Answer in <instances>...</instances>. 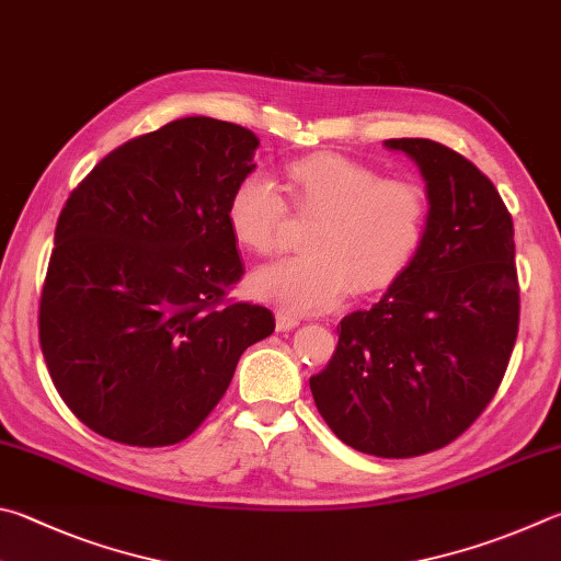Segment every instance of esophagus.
<instances>
[{
	"mask_svg": "<svg viewBox=\"0 0 561 561\" xmlns=\"http://www.w3.org/2000/svg\"><path fill=\"white\" fill-rule=\"evenodd\" d=\"M297 325H299L297 316L284 313V311L277 313V331H291V329H297Z\"/></svg>",
	"mask_w": 561,
	"mask_h": 561,
	"instance_id": "1",
	"label": "esophagus"
}]
</instances>
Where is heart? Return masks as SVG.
<instances>
[{"label": "heart", "instance_id": "obj_1", "mask_svg": "<svg viewBox=\"0 0 561 561\" xmlns=\"http://www.w3.org/2000/svg\"><path fill=\"white\" fill-rule=\"evenodd\" d=\"M289 206L316 218L307 254L262 264L250 291L291 313L331 309L351 289L382 291L410 270L430 228V198L412 181L339 154H313L287 167ZM228 228L242 248L272 254L287 232V203L262 174L242 176L226 206Z\"/></svg>", "mask_w": 561, "mask_h": 561}]
</instances>
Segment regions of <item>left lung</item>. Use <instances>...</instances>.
<instances>
[{
	"instance_id": "left-lung-1",
	"label": "left lung",
	"mask_w": 561,
	"mask_h": 561,
	"mask_svg": "<svg viewBox=\"0 0 561 561\" xmlns=\"http://www.w3.org/2000/svg\"><path fill=\"white\" fill-rule=\"evenodd\" d=\"M426 181L430 228L400 279L341 321L313 402L343 444L382 458L442 449L481 414L520 323L513 218L501 193L458 151L387 139Z\"/></svg>"
}]
</instances>
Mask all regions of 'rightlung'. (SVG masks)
I'll return each instance as SVG.
<instances>
[{
  "label": "right lung",
  "instance_id": "1",
  "mask_svg": "<svg viewBox=\"0 0 561 561\" xmlns=\"http://www.w3.org/2000/svg\"><path fill=\"white\" fill-rule=\"evenodd\" d=\"M257 147L232 122L174 119L110 151L60 210L38 341L58 394L105 439L183 442L274 331L270 309L226 301L245 274L226 206Z\"/></svg>",
  "mask_w": 561,
  "mask_h": 561
}]
</instances>
